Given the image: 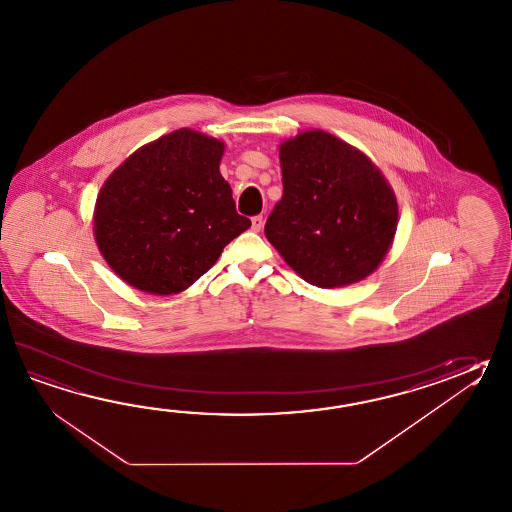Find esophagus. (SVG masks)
<instances>
[{
  "instance_id": "obj_1",
  "label": "esophagus",
  "mask_w": 512,
  "mask_h": 512,
  "mask_svg": "<svg viewBox=\"0 0 512 512\" xmlns=\"http://www.w3.org/2000/svg\"><path fill=\"white\" fill-rule=\"evenodd\" d=\"M262 224H264V219H262V215H255V217L251 219V230L261 231Z\"/></svg>"
}]
</instances>
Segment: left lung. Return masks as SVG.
I'll use <instances>...</instances> for the list:
<instances>
[{
  "label": "left lung",
  "instance_id": "obj_1",
  "mask_svg": "<svg viewBox=\"0 0 512 512\" xmlns=\"http://www.w3.org/2000/svg\"><path fill=\"white\" fill-rule=\"evenodd\" d=\"M282 199L264 233L295 272L319 288L376 270L397 228L394 191L370 158L324 131H306L279 151Z\"/></svg>",
  "mask_w": 512,
  "mask_h": 512
}]
</instances>
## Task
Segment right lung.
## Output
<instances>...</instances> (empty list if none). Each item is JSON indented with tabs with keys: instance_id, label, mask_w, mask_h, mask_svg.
Here are the masks:
<instances>
[{
	"instance_id": "add662e5",
	"label": "right lung",
	"mask_w": 512,
	"mask_h": 512,
	"mask_svg": "<svg viewBox=\"0 0 512 512\" xmlns=\"http://www.w3.org/2000/svg\"><path fill=\"white\" fill-rule=\"evenodd\" d=\"M224 144L178 129L140 147L96 199L94 237L127 284L155 295L189 288L251 220L219 171Z\"/></svg>"
}]
</instances>
